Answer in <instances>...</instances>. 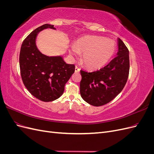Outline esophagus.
<instances>
[{
    "mask_svg": "<svg viewBox=\"0 0 154 154\" xmlns=\"http://www.w3.org/2000/svg\"><path fill=\"white\" fill-rule=\"evenodd\" d=\"M80 69L79 68L78 66H75V72H80Z\"/></svg>",
    "mask_w": 154,
    "mask_h": 154,
    "instance_id": "obj_1",
    "label": "esophagus"
}]
</instances>
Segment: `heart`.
Listing matches in <instances>:
<instances>
[{
    "instance_id": "obj_1",
    "label": "heart",
    "mask_w": 154,
    "mask_h": 154,
    "mask_svg": "<svg viewBox=\"0 0 154 154\" xmlns=\"http://www.w3.org/2000/svg\"><path fill=\"white\" fill-rule=\"evenodd\" d=\"M116 50V44L112 40L97 36H86L79 38L70 49V53L76 55L83 52L82 62L92 69L101 68L109 61Z\"/></svg>"
}]
</instances>
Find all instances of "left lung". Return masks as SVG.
I'll list each match as a JSON object with an SVG mask.
<instances>
[{
    "label": "left lung",
    "instance_id": "8db88e82",
    "mask_svg": "<svg viewBox=\"0 0 154 154\" xmlns=\"http://www.w3.org/2000/svg\"><path fill=\"white\" fill-rule=\"evenodd\" d=\"M129 69L128 49L118 38L117 56L108 65L92 72L80 71L82 97L96 106L109 103L123 90L127 82Z\"/></svg>",
    "mask_w": 154,
    "mask_h": 154
}]
</instances>
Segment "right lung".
<instances>
[{
    "label": "right lung",
    "instance_id": "obj_1",
    "mask_svg": "<svg viewBox=\"0 0 154 154\" xmlns=\"http://www.w3.org/2000/svg\"><path fill=\"white\" fill-rule=\"evenodd\" d=\"M56 29L45 24L37 27L23 41L19 64L23 83L31 94L42 101L49 102L62 95L66 83L74 72V64H67L62 57H48L36 45L38 32L44 29Z\"/></svg>",
    "mask_w": 154,
    "mask_h": 154
}]
</instances>
